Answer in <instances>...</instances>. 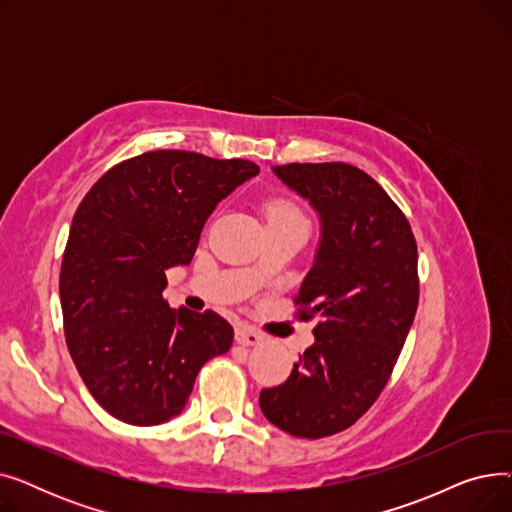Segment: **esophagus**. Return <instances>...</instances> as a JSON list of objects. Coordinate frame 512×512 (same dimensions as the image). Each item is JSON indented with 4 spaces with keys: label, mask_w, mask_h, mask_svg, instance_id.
Returning a JSON list of instances; mask_svg holds the SVG:
<instances>
[{
    "label": "esophagus",
    "mask_w": 512,
    "mask_h": 512,
    "mask_svg": "<svg viewBox=\"0 0 512 512\" xmlns=\"http://www.w3.org/2000/svg\"><path fill=\"white\" fill-rule=\"evenodd\" d=\"M234 338H236V342L242 344V346H257V344H261V342L265 340V336H263L261 332H257V330H253V328H247V326L236 328Z\"/></svg>",
    "instance_id": "obj_1"
}]
</instances>
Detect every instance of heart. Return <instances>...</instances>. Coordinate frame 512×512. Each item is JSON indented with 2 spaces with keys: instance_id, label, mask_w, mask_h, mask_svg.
<instances>
[{
  "instance_id": "heart-1",
  "label": "heart",
  "mask_w": 512,
  "mask_h": 512,
  "mask_svg": "<svg viewBox=\"0 0 512 512\" xmlns=\"http://www.w3.org/2000/svg\"><path fill=\"white\" fill-rule=\"evenodd\" d=\"M267 222H297L305 224V213L297 203H292L290 199H274L267 205Z\"/></svg>"
}]
</instances>
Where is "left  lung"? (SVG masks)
I'll return each mask as SVG.
<instances>
[{
	"label": "left lung",
	"instance_id": "1",
	"mask_svg": "<svg viewBox=\"0 0 512 512\" xmlns=\"http://www.w3.org/2000/svg\"><path fill=\"white\" fill-rule=\"evenodd\" d=\"M274 174L319 213V249L294 303L321 321L290 378L261 390L259 405L282 432L317 440L351 427L388 384L419 303L417 242L405 213L355 166Z\"/></svg>",
	"mask_w": 512,
	"mask_h": 512
}]
</instances>
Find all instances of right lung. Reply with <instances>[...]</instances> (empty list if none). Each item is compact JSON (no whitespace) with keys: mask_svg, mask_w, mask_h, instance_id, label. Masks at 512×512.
I'll use <instances>...</instances> for the list:
<instances>
[{"mask_svg":"<svg viewBox=\"0 0 512 512\" xmlns=\"http://www.w3.org/2000/svg\"><path fill=\"white\" fill-rule=\"evenodd\" d=\"M257 174L247 159L147 151L107 170L80 201L60 272L64 334L80 378L116 419L176 417L199 369L228 353L224 317L170 309L166 270L191 263L215 205Z\"/></svg>","mask_w":512,"mask_h":512,"instance_id":"right-lung-1","label":"right lung"}]
</instances>
